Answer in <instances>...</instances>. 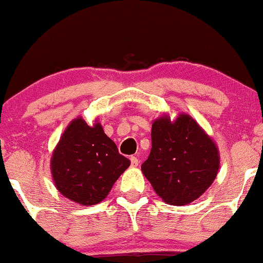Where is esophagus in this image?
<instances>
[{"label": "esophagus", "instance_id": "34e87169", "mask_svg": "<svg viewBox=\"0 0 263 263\" xmlns=\"http://www.w3.org/2000/svg\"><path fill=\"white\" fill-rule=\"evenodd\" d=\"M129 159H131V165H132V167H137V165L140 164V161H138L137 157L132 156L131 158H129Z\"/></svg>", "mask_w": 263, "mask_h": 263}]
</instances>
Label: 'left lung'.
Segmentation results:
<instances>
[{
  "mask_svg": "<svg viewBox=\"0 0 263 263\" xmlns=\"http://www.w3.org/2000/svg\"><path fill=\"white\" fill-rule=\"evenodd\" d=\"M152 149L141 165L144 177L165 203L185 205L211 185L219 170L215 143L189 115L174 122L163 116L152 125Z\"/></svg>",
  "mask_w": 263,
  "mask_h": 263,
  "instance_id": "left-lung-1",
  "label": "left lung"
}]
</instances>
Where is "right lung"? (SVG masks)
Instances as JSON below:
<instances>
[{"label":"right lung","mask_w":263,"mask_h":263,"mask_svg":"<svg viewBox=\"0 0 263 263\" xmlns=\"http://www.w3.org/2000/svg\"><path fill=\"white\" fill-rule=\"evenodd\" d=\"M129 164L100 123L89 126L80 117L66 127L50 163L57 189L81 205L104 200Z\"/></svg>","instance_id":"right-lung-1"}]
</instances>
